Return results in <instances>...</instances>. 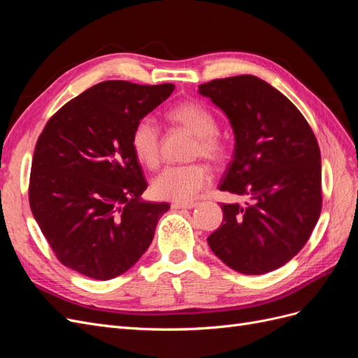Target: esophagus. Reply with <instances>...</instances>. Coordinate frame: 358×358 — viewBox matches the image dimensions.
I'll list each match as a JSON object with an SVG mask.
<instances>
[{
    "label": "esophagus",
    "instance_id": "1",
    "mask_svg": "<svg viewBox=\"0 0 358 358\" xmlns=\"http://www.w3.org/2000/svg\"><path fill=\"white\" fill-rule=\"evenodd\" d=\"M196 203H173L171 208L173 209H192L196 208Z\"/></svg>",
    "mask_w": 358,
    "mask_h": 358
}]
</instances>
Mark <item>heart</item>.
<instances>
[{
  "label": "heart",
  "mask_w": 358,
  "mask_h": 358,
  "mask_svg": "<svg viewBox=\"0 0 358 358\" xmlns=\"http://www.w3.org/2000/svg\"><path fill=\"white\" fill-rule=\"evenodd\" d=\"M171 122L185 128L196 136L191 157H203L212 162H220L225 157V145L216 134L218 124L213 113L197 101L176 104L167 112ZM131 148L138 162L155 169L161 158L159 128L152 117L138 119L131 131ZM212 180V171L201 162L187 166H169L152 180V194L161 200L188 203L197 197Z\"/></svg>",
  "instance_id": "1"
}]
</instances>
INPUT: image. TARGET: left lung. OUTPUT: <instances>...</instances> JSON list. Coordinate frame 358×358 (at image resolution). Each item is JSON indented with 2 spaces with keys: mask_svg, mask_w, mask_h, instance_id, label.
<instances>
[{
  "mask_svg": "<svg viewBox=\"0 0 358 358\" xmlns=\"http://www.w3.org/2000/svg\"><path fill=\"white\" fill-rule=\"evenodd\" d=\"M199 92L229 117L233 159L221 191L248 197L221 204L222 224L209 237L213 254L245 275H264L305 246L321 213V155L297 107L257 76L215 79Z\"/></svg>",
  "mask_w": 358,
  "mask_h": 358,
  "instance_id": "obj_1",
  "label": "left lung"
}]
</instances>
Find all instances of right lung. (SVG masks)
Instances as JSON below:
<instances>
[{
  "label": "right lung",
  "instance_id": "obj_1",
  "mask_svg": "<svg viewBox=\"0 0 358 358\" xmlns=\"http://www.w3.org/2000/svg\"><path fill=\"white\" fill-rule=\"evenodd\" d=\"M173 90L106 80L49 119L32 158L29 206L64 266L107 280L146 252L170 206L142 200L148 183L131 131Z\"/></svg>",
  "mask_w": 358,
  "mask_h": 358
}]
</instances>
